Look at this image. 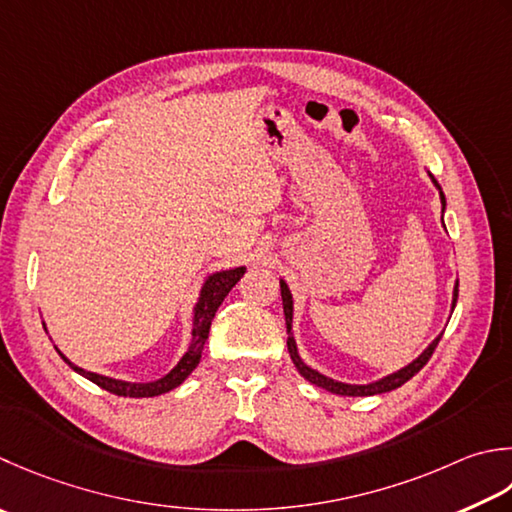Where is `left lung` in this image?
Here are the masks:
<instances>
[{"mask_svg":"<svg viewBox=\"0 0 512 512\" xmlns=\"http://www.w3.org/2000/svg\"><path fill=\"white\" fill-rule=\"evenodd\" d=\"M428 175H430V173H428ZM430 179H433L435 188L439 190V202H442V213H444V210H446L444 190H442V186L437 184V179H435L433 175H430ZM442 222H444V217H442ZM444 228H446V226H444ZM279 288H282V304H284V317H286V333H288V353H290V359H293V364H295V368L299 370V375H302L304 379H308L310 384H315V386L324 388V390H328V393H335V395L368 397V395L390 393V390H395V388H399L402 384H406L410 377H413L415 373H419V370H422V368L426 366L430 355H433V350H435L437 344H439V339H442V335H444V333H439V335L433 339V342H430V344L422 350V353H419V355L413 359V362L406 364L404 368L395 370V373H390V375L382 377V379H375V382H370V384H346V382H337V379L326 377V375L319 373V370L310 368L308 364H304V359L299 357L297 342H295V335H293V310H295V306H293V295H290V288H288V284L284 282V279H279ZM457 288H459V284L455 282V288H453V304H450V313H453L455 304H457Z\"/></svg>","mask_w":512,"mask_h":512,"instance_id":"left-lung-1","label":"left lung"}]
</instances>
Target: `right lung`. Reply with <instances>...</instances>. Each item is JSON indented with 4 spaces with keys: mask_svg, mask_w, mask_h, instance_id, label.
Instances as JSON below:
<instances>
[{
    "mask_svg": "<svg viewBox=\"0 0 512 512\" xmlns=\"http://www.w3.org/2000/svg\"><path fill=\"white\" fill-rule=\"evenodd\" d=\"M246 266H237V268H228V270H215L210 273L202 288H199V297L193 306V330H190V344L186 348V353L179 357V362L168 370L166 375H162L159 379H153V382H126V379H115L108 375H99V373H90V370L75 366L70 359L57 348V353L62 355L64 362L75 370L77 375H82L90 382L97 384L99 388L108 390V393L119 395V397H157L164 395L168 390L177 388L179 384H184V379L193 373L197 368L199 359H202V350L208 339V330H210V322L217 313V308L222 306L224 297L230 293L239 279L244 277Z\"/></svg>",
    "mask_w": 512,
    "mask_h": 512,
    "instance_id": "1",
    "label": "right lung"
}]
</instances>
